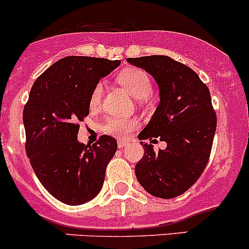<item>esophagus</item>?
<instances>
[{
	"label": "esophagus",
	"mask_w": 249,
	"mask_h": 249,
	"mask_svg": "<svg viewBox=\"0 0 249 249\" xmlns=\"http://www.w3.org/2000/svg\"><path fill=\"white\" fill-rule=\"evenodd\" d=\"M117 145H119V148H124V147H127V146L129 145V142H124V140H122V142H119V143H117Z\"/></svg>",
	"instance_id": "esophagus-1"
}]
</instances>
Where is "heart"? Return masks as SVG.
I'll return each instance as SVG.
<instances>
[{
    "label": "heart",
    "instance_id": "1",
    "mask_svg": "<svg viewBox=\"0 0 249 249\" xmlns=\"http://www.w3.org/2000/svg\"><path fill=\"white\" fill-rule=\"evenodd\" d=\"M116 80L132 94L134 98L143 101L151 93L152 83L151 78L145 71L140 68H125L120 71L116 76ZM103 87L101 84H97L93 87L89 96V107L92 109L97 107L101 103ZM139 124V121L135 117H109L103 125V130L107 134L114 135L117 138H125L130 132L135 129Z\"/></svg>",
    "mask_w": 249,
    "mask_h": 249
}]
</instances>
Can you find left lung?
I'll return each mask as SVG.
<instances>
[{
    "instance_id": "8db88e82",
    "label": "left lung",
    "mask_w": 249,
    "mask_h": 249,
    "mask_svg": "<svg viewBox=\"0 0 249 249\" xmlns=\"http://www.w3.org/2000/svg\"><path fill=\"white\" fill-rule=\"evenodd\" d=\"M155 78L160 102L140 140L160 137L165 150L156 152L142 142L143 156L135 165L138 181L147 193L162 199L183 194L201 176L211 153L217 116L207 86L198 74L169 56L127 58Z\"/></svg>"
}]
</instances>
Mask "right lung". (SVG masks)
Instances as JSON below:
<instances>
[{
	"mask_svg": "<svg viewBox=\"0 0 249 249\" xmlns=\"http://www.w3.org/2000/svg\"><path fill=\"white\" fill-rule=\"evenodd\" d=\"M120 63L67 56L51 65L31 89L22 115L27 157L43 187L61 202L85 204L103 186L117 142L102 135L92 146L79 142V122L89 115L93 87Z\"/></svg>",
	"mask_w": 249,
	"mask_h": 249,
	"instance_id": "1",
	"label": "right lung"
}]
</instances>
